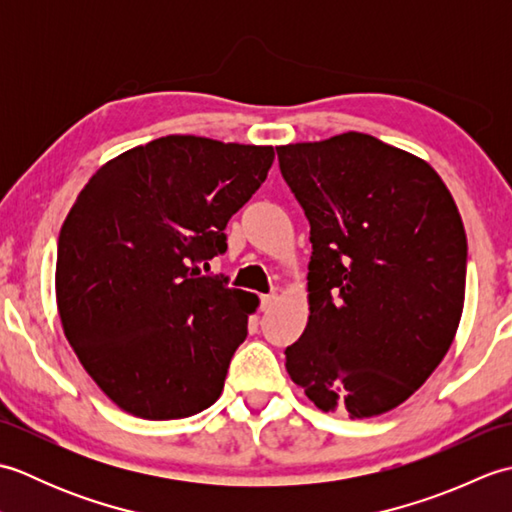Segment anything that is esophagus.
Wrapping results in <instances>:
<instances>
[{"instance_id": "34e87169", "label": "esophagus", "mask_w": 512, "mask_h": 512, "mask_svg": "<svg viewBox=\"0 0 512 512\" xmlns=\"http://www.w3.org/2000/svg\"><path fill=\"white\" fill-rule=\"evenodd\" d=\"M275 301H277L275 292H270V295H262V297H259V303H262V310H268L270 306H273Z\"/></svg>"}]
</instances>
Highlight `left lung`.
I'll return each mask as SVG.
<instances>
[{"instance_id":"8db88e82","label":"left lung","mask_w":512,"mask_h":512,"mask_svg":"<svg viewBox=\"0 0 512 512\" xmlns=\"http://www.w3.org/2000/svg\"><path fill=\"white\" fill-rule=\"evenodd\" d=\"M310 222V317L290 378L323 411L372 418L449 352L466 284L464 224L427 162L369 134L277 147Z\"/></svg>"}]
</instances>
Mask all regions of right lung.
<instances>
[{"label":"right lung","mask_w":512,"mask_h":512,"mask_svg":"<svg viewBox=\"0 0 512 512\" xmlns=\"http://www.w3.org/2000/svg\"><path fill=\"white\" fill-rule=\"evenodd\" d=\"M273 147L165 136L94 173L61 226L57 306L94 383L123 411L176 420L211 407L257 297L202 275Z\"/></svg>","instance_id":"right-lung-1"}]
</instances>
